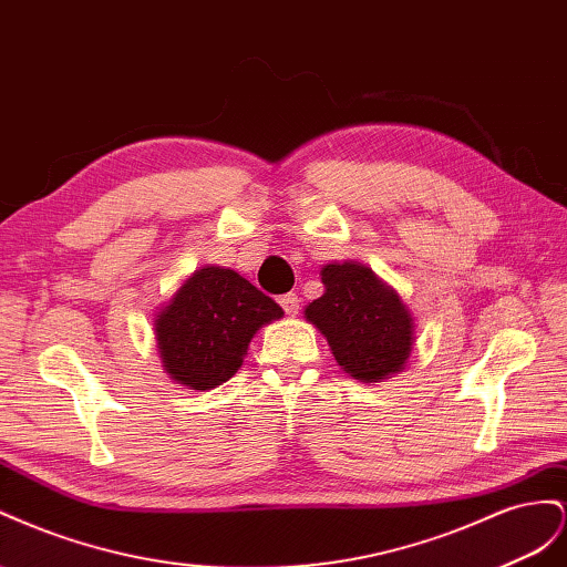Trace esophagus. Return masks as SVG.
<instances>
[{
    "mask_svg": "<svg viewBox=\"0 0 567 567\" xmlns=\"http://www.w3.org/2000/svg\"><path fill=\"white\" fill-rule=\"evenodd\" d=\"M280 303H282V309H285L287 316H297L299 313V297L297 295H292V292L282 295Z\"/></svg>",
    "mask_w": 567,
    "mask_h": 567,
    "instance_id": "esophagus-1",
    "label": "esophagus"
}]
</instances>
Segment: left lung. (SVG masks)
<instances>
[{
	"label": "left lung",
	"instance_id": "left-lung-1",
	"mask_svg": "<svg viewBox=\"0 0 567 567\" xmlns=\"http://www.w3.org/2000/svg\"><path fill=\"white\" fill-rule=\"evenodd\" d=\"M326 292L306 306V320L328 339L334 361L361 382H380L406 365L413 349V316L396 289L363 264H328Z\"/></svg>",
	"mask_w": 567,
	"mask_h": 567
}]
</instances>
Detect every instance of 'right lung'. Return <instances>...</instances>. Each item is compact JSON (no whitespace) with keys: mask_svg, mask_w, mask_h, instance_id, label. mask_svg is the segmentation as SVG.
Returning <instances> with one entry per match:
<instances>
[{"mask_svg":"<svg viewBox=\"0 0 567 567\" xmlns=\"http://www.w3.org/2000/svg\"><path fill=\"white\" fill-rule=\"evenodd\" d=\"M285 311L239 272L220 266L194 270L154 320L164 370L189 390L230 380L251 337Z\"/></svg>","mask_w":567,"mask_h":567,"instance_id":"obj_1","label":"right lung"}]
</instances>
